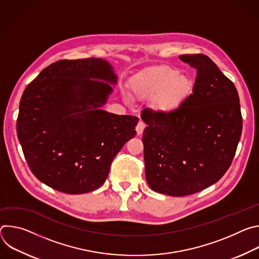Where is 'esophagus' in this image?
I'll return each mask as SVG.
<instances>
[{"mask_svg":"<svg viewBox=\"0 0 259 259\" xmlns=\"http://www.w3.org/2000/svg\"><path fill=\"white\" fill-rule=\"evenodd\" d=\"M144 128H145V124L142 121H139L137 126H136V128H135L136 132H137V135H141L143 130H144Z\"/></svg>","mask_w":259,"mask_h":259,"instance_id":"34e87169","label":"esophagus"}]
</instances>
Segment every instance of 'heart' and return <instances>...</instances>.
Here are the masks:
<instances>
[{
  "mask_svg": "<svg viewBox=\"0 0 259 259\" xmlns=\"http://www.w3.org/2000/svg\"><path fill=\"white\" fill-rule=\"evenodd\" d=\"M130 87L137 98H153L152 106L157 113L169 114L187 100L192 93L193 82L175 68L159 65L136 75L131 80ZM125 98L127 101L131 99L128 94H125Z\"/></svg>",
  "mask_w": 259,
  "mask_h": 259,
  "instance_id": "1",
  "label": "heart"
}]
</instances>
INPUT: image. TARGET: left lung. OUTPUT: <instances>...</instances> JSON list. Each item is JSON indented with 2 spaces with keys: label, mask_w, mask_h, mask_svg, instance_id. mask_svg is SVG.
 <instances>
[{
  "label": "left lung",
  "mask_w": 259,
  "mask_h": 259,
  "mask_svg": "<svg viewBox=\"0 0 259 259\" xmlns=\"http://www.w3.org/2000/svg\"><path fill=\"white\" fill-rule=\"evenodd\" d=\"M196 69L193 93L173 113L142 110L145 178L160 194L183 197L217 182L242 134L238 91L206 55H180Z\"/></svg>",
  "instance_id": "8db88e82"
}]
</instances>
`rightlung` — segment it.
<instances>
[{"label":"right lung","mask_w":259,"mask_h":259,"mask_svg":"<svg viewBox=\"0 0 259 259\" xmlns=\"http://www.w3.org/2000/svg\"><path fill=\"white\" fill-rule=\"evenodd\" d=\"M118 77L101 58L59 60L25 88L16 130L33 175L78 195L104 183L114 158L135 136L138 118L101 109Z\"/></svg>","instance_id":"right-lung-1"}]
</instances>
